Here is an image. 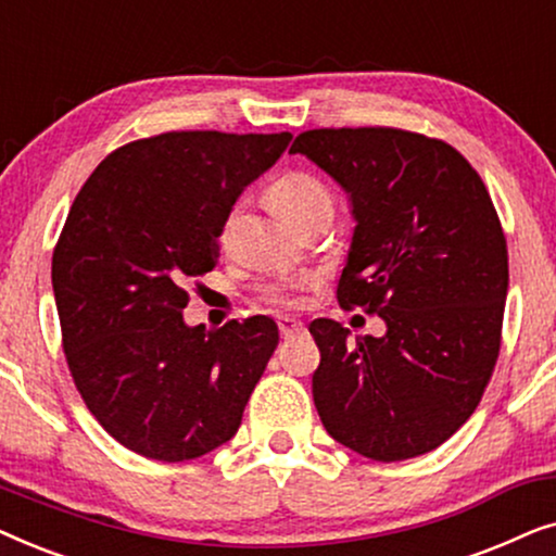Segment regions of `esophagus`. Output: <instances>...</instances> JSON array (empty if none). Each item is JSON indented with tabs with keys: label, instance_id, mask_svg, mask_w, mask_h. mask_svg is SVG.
<instances>
[{
	"label": "esophagus",
	"instance_id": "34e87169",
	"mask_svg": "<svg viewBox=\"0 0 556 556\" xmlns=\"http://www.w3.org/2000/svg\"><path fill=\"white\" fill-rule=\"evenodd\" d=\"M278 329H280V337L283 339H293L303 333V324L295 321V318H288V316H280L278 318Z\"/></svg>",
	"mask_w": 556,
	"mask_h": 556
}]
</instances>
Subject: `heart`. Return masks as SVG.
<instances>
[{
    "instance_id": "obj_1",
    "label": "heart",
    "mask_w": 556,
    "mask_h": 556,
    "mask_svg": "<svg viewBox=\"0 0 556 556\" xmlns=\"http://www.w3.org/2000/svg\"><path fill=\"white\" fill-rule=\"evenodd\" d=\"M273 210L286 219L288 225H299L303 219L314 215H331V194L321 179H316L308 172H286L278 177L268 189ZM240 204L227 217V227L232 225L238 215ZM306 280H283V283H273L263 291V301L270 306H293L299 303V293L306 288Z\"/></svg>"
}]
</instances>
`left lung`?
<instances>
[{"mask_svg": "<svg viewBox=\"0 0 556 556\" xmlns=\"http://www.w3.org/2000/svg\"><path fill=\"white\" fill-rule=\"evenodd\" d=\"M291 151L352 197L339 306L387 324L352 341L333 318L311 321L318 417L364 458L435 451L473 415L498 359L508 250L489 189L451 143L402 128H311Z\"/></svg>", "mask_w": 556, "mask_h": 556, "instance_id": "1", "label": "left lung"}]
</instances>
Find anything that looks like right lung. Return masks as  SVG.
<instances>
[{
    "mask_svg": "<svg viewBox=\"0 0 556 556\" xmlns=\"http://www.w3.org/2000/svg\"><path fill=\"white\" fill-rule=\"evenodd\" d=\"M291 134L166 131L111 151L52 250L67 369L111 438L181 463L227 443L278 346L268 316L189 329V283L217 265L219 232Z\"/></svg>",
    "mask_w": 556,
    "mask_h": 556,
    "instance_id": "obj_1",
    "label": "right lung"
}]
</instances>
